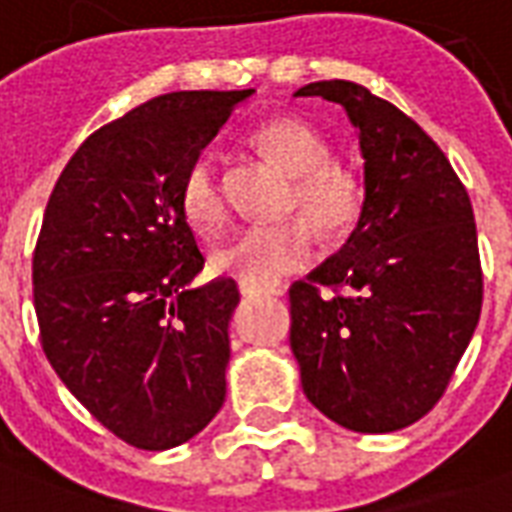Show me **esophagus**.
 Masks as SVG:
<instances>
[{"instance_id":"obj_1","label":"esophagus","mask_w":512,"mask_h":512,"mask_svg":"<svg viewBox=\"0 0 512 512\" xmlns=\"http://www.w3.org/2000/svg\"><path fill=\"white\" fill-rule=\"evenodd\" d=\"M240 294L242 297H264V294L278 297V294H283V292L281 289H259V286H251V283H240Z\"/></svg>"}]
</instances>
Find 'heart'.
Returning <instances> with one entry per match:
<instances>
[{
    "mask_svg": "<svg viewBox=\"0 0 512 512\" xmlns=\"http://www.w3.org/2000/svg\"><path fill=\"white\" fill-rule=\"evenodd\" d=\"M256 147L289 174L286 210H300L327 237H341L363 212L360 174L330 158L322 133L300 119H272L256 130ZM179 210L199 234H218L226 223V199L210 155L190 163L179 188ZM308 219V220H309ZM307 220V221H308ZM304 218L256 223L212 253V267L251 286H272L313 259L316 234Z\"/></svg>",
    "mask_w": 512,
    "mask_h": 512,
    "instance_id": "heart-1",
    "label": "heart"
}]
</instances>
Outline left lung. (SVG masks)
<instances>
[{"label": "left lung", "mask_w": 512, "mask_h": 512, "mask_svg": "<svg viewBox=\"0 0 512 512\" xmlns=\"http://www.w3.org/2000/svg\"><path fill=\"white\" fill-rule=\"evenodd\" d=\"M294 95L341 103L365 160L357 229L289 289L302 390L333 423L390 434L434 409L480 319L472 204L445 152L393 103L338 78Z\"/></svg>", "instance_id": "obj_1"}]
</instances>
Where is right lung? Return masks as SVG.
I'll list each match as a JSON object with an SVG mask.
<instances>
[{
	"mask_svg": "<svg viewBox=\"0 0 512 512\" xmlns=\"http://www.w3.org/2000/svg\"><path fill=\"white\" fill-rule=\"evenodd\" d=\"M253 89L169 92L78 147L32 259L48 363L87 412L138 450L188 442L226 398L237 283L204 267L179 210L190 163Z\"/></svg>",
	"mask_w": 512,
	"mask_h": 512,
	"instance_id": "1",
	"label": "right lung"
}]
</instances>
